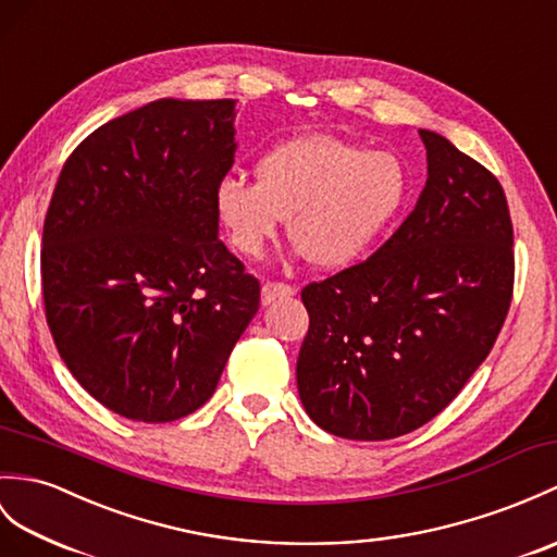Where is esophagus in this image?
<instances>
[{"label": "esophagus", "instance_id": "obj_1", "mask_svg": "<svg viewBox=\"0 0 557 557\" xmlns=\"http://www.w3.org/2000/svg\"><path fill=\"white\" fill-rule=\"evenodd\" d=\"M292 294H294V289L289 287V284L265 282L263 289H261V301H263V306H268V304H273L277 299H287V296H292Z\"/></svg>", "mask_w": 557, "mask_h": 557}]
</instances>
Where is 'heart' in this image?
I'll list each match as a JSON object with an SVG mask.
<instances>
[{
    "mask_svg": "<svg viewBox=\"0 0 557 557\" xmlns=\"http://www.w3.org/2000/svg\"><path fill=\"white\" fill-rule=\"evenodd\" d=\"M258 180L230 173L215 187V213L242 256L256 258L289 218V242L308 263L344 268L363 256L408 197L394 153L327 135L289 139L256 165Z\"/></svg>",
    "mask_w": 557,
    "mask_h": 557,
    "instance_id": "obj_1",
    "label": "heart"
}]
</instances>
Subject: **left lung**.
Instances as JSON below:
<instances>
[{
	"label": "left lung",
	"mask_w": 557,
	"mask_h": 557,
	"mask_svg": "<svg viewBox=\"0 0 557 557\" xmlns=\"http://www.w3.org/2000/svg\"><path fill=\"white\" fill-rule=\"evenodd\" d=\"M420 137L426 183L412 213L366 261L301 292V404L322 430L356 442L438 416L484 363L512 301L500 183L446 137Z\"/></svg>",
	"instance_id": "1"
}]
</instances>
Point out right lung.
<instances>
[{"label":"right lung","instance_id":"right-lung-1","mask_svg":"<svg viewBox=\"0 0 557 557\" xmlns=\"http://www.w3.org/2000/svg\"><path fill=\"white\" fill-rule=\"evenodd\" d=\"M235 99H159L85 137L42 232V299L63 363L135 422L201 408L261 301L218 239Z\"/></svg>","mask_w":557,"mask_h":557}]
</instances>
